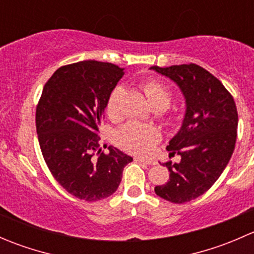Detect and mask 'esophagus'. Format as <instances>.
<instances>
[{
    "instance_id": "34e87169",
    "label": "esophagus",
    "mask_w": 254,
    "mask_h": 254,
    "mask_svg": "<svg viewBox=\"0 0 254 254\" xmlns=\"http://www.w3.org/2000/svg\"><path fill=\"white\" fill-rule=\"evenodd\" d=\"M135 161L136 162H141V163H146V165H155V161H151V160H145V158L141 157H135Z\"/></svg>"
}]
</instances>
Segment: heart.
Wrapping results in <instances>:
<instances>
[{
    "instance_id": "1",
    "label": "heart",
    "mask_w": 254,
    "mask_h": 254,
    "mask_svg": "<svg viewBox=\"0 0 254 254\" xmlns=\"http://www.w3.org/2000/svg\"><path fill=\"white\" fill-rule=\"evenodd\" d=\"M146 98L153 108L160 107L166 109L172 101V92L166 84L157 79H147L141 83ZM123 88L115 86L109 93L106 103V112L111 119H117L120 115V98ZM179 122V115L173 113L168 117V123L176 124ZM117 140L123 148L129 152L140 156H147L153 151L155 146L161 140V132L153 125L127 123L117 134Z\"/></svg>"
}]
</instances>
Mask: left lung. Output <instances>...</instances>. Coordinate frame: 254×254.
Returning a JSON list of instances; mask_svg holds the SVG:
<instances>
[{"label": "left lung", "instance_id": "1", "mask_svg": "<svg viewBox=\"0 0 254 254\" xmlns=\"http://www.w3.org/2000/svg\"><path fill=\"white\" fill-rule=\"evenodd\" d=\"M151 68L173 79L186 97L183 125L167 146L170 156L179 155L181 161L163 163L170 179L155 187L162 199L183 204L209 190L229 163L237 139L236 103L224 84L196 64Z\"/></svg>", "mask_w": 254, "mask_h": 254}]
</instances>
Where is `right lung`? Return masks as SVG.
<instances>
[{
  "mask_svg": "<svg viewBox=\"0 0 254 254\" xmlns=\"http://www.w3.org/2000/svg\"><path fill=\"white\" fill-rule=\"evenodd\" d=\"M124 71L87 60L59 67L43 88L35 127L49 171L66 191L86 201L111 196L132 161L115 147H101L99 124L107 98Z\"/></svg>",
  "mask_w": 254,
  "mask_h": 254,
  "instance_id": "add662e5",
  "label": "right lung"
}]
</instances>
